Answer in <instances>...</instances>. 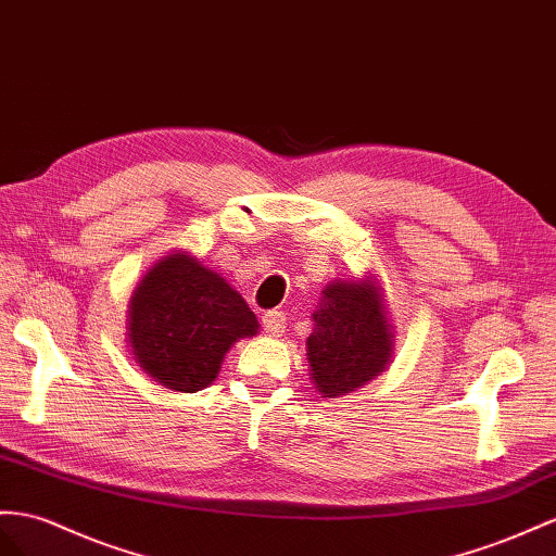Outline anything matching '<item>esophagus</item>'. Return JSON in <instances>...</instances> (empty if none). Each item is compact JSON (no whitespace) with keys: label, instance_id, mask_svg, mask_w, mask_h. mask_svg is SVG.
<instances>
[{"label":"esophagus","instance_id":"1","mask_svg":"<svg viewBox=\"0 0 556 556\" xmlns=\"http://www.w3.org/2000/svg\"><path fill=\"white\" fill-rule=\"evenodd\" d=\"M283 324H287V317H283L281 312H277V309L267 312V315L263 317V326H265V333L267 336H281L283 333Z\"/></svg>","mask_w":556,"mask_h":556}]
</instances>
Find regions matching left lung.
<instances>
[{
	"instance_id": "obj_1",
	"label": "left lung",
	"mask_w": 556,
	"mask_h": 556,
	"mask_svg": "<svg viewBox=\"0 0 556 556\" xmlns=\"http://www.w3.org/2000/svg\"><path fill=\"white\" fill-rule=\"evenodd\" d=\"M315 329L307 338V362L315 388L324 396L359 390L392 362L394 326L374 277L326 283L317 305Z\"/></svg>"
}]
</instances>
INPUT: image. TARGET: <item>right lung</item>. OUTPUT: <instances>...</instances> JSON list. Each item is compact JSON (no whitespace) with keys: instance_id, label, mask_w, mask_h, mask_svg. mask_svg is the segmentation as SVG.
<instances>
[{"instance_id":"right-lung-1","label":"right lung","mask_w":556,"mask_h":556,"mask_svg":"<svg viewBox=\"0 0 556 556\" xmlns=\"http://www.w3.org/2000/svg\"><path fill=\"white\" fill-rule=\"evenodd\" d=\"M255 333L258 319L244 298L188 251L156 261L129 301L134 359L174 392L211 386L225 352Z\"/></svg>"}]
</instances>
